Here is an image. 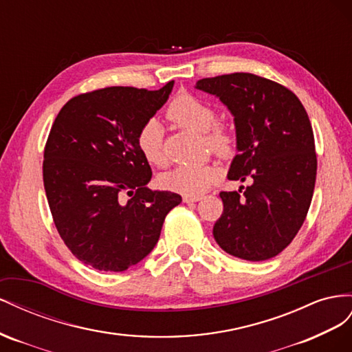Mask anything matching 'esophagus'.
<instances>
[{"label": "esophagus", "instance_id": "obj_1", "mask_svg": "<svg viewBox=\"0 0 352 352\" xmlns=\"http://www.w3.org/2000/svg\"><path fill=\"white\" fill-rule=\"evenodd\" d=\"M200 199H202V196H184V197H183L184 204H193V202H199Z\"/></svg>", "mask_w": 352, "mask_h": 352}]
</instances>
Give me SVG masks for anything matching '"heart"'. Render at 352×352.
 <instances>
[{"label":"heart","mask_w":352,"mask_h":352,"mask_svg":"<svg viewBox=\"0 0 352 352\" xmlns=\"http://www.w3.org/2000/svg\"><path fill=\"white\" fill-rule=\"evenodd\" d=\"M166 115L179 126L204 133L206 146L217 156L228 159L234 155L237 144L236 133L227 124L217 122V110L204 100L190 93H179L169 103ZM135 147L148 165L164 166L166 164L162 126L155 118L147 119L138 129ZM217 178L218 169L214 165L179 166L164 174L160 182L173 192L199 196L206 192Z\"/></svg>","instance_id":"b5f03b06"}]
</instances>
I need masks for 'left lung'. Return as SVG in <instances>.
Segmentation results:
<instances>
[{
  "mask_svg": "<svg viewBox=\"0 0 352 352\" xmlns=\"http://www.w3.org/2000/svg\"><path fill=\"white\" fill-rule=\"evenodd\" d=\"M196 88L234 115L239 153L228 179L250 183L219 193L217 243L240 259L273 258L298 234L314 193L317 155L307 110L289 88L254 74L204 78Z\"/></svg>",
  "mask_w": 352,
  "mask_h": 352,
  "instance_id": "1",
  "label": "left lung"
}]
</instances>
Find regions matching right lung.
<instances>
[{"mask_svg": "<svg viewBox=\"0 0 352 352\" xmlns=\"http://www.w3.org/2000/svg\"><path fill=\"white\" fill-rule=\"evenodd\" d=\"M173 87L94 89L70 98L54 119L44 147V188L60 237L85 265L115 273L135 265L182 202L177 193L146 187L152 168L135 147L138 129Z\"/></svg>", "mask_w": 352, "mask_h": 352, "instance_id": "1", "label": "right lung"}]
</instances>
